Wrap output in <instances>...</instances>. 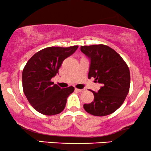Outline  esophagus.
Masks as SVG:
<instances>
[{"mask_svg":"<svg viewBox=\"0 0 151 151\" xmlns=\"http://www.w3.org/2000/svg\"><path fill=\"white\" fill-rule=\"evenodd\" d=\"M75 90L77 91V92H83V91L84 90V89H77V88H76Z\"/></svg>","mask_w":151,"mask_h":151,"instance_id":"esophagus-1","label":"esophagus"}]
</instances>
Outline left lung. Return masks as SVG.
<instances>
[{
    "label": "left lung",
    "mask_w": 151,
    "mask_h": 151,
    "mask_svg": "<svg viewBox=\"0 0 151 151\" xmlns=\"http://www.w3.org/2000/svg\"><path fill=\"white\" fill-rule=\"evenodd\" d=\"M81 51L90 60L88 78L94 77L102 87L92 91L94 100L84 104L86 112L94 116L113 113L122 105L129 92L130 70L120 54L104 44L82 46Z\"/></svg>",
    "instance_id": "8db88e82"
}]
</instances>
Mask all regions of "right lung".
I'll use <instances>...</instances> for the list:
<instances>
[{"instance_id":"right-lung-1","label":"right lung","mask_w":151,"mask_h":151,"mask_svg":"<svg viewBox=\"0 0 151 151\" xmlns=\"http://www.w3.org/2000/svg\"><path fill=\"white\" fill-rule=\"evenodd\" d=\"M77 48L78 46L45 48L32 56L24 67V92L31 105L43 115H54L62 112L67 97L74 92L72 86L62 89L51 79L59 74L63 61Z\"/></svg>"}]
</instances>
